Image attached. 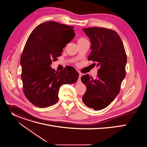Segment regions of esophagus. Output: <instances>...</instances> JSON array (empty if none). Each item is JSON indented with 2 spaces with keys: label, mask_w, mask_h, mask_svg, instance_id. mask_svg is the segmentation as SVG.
<instances>
[{
  "label": "esophagus",
  "mask_w": 147,
  "mask_h": 147,
  "mask_svg": "<svg viewBox=\"0 0 147 147\" xmlns=\"http://www.w3.org/2000/svg\"><path fill=\"white\" fill-rule=\"evenodd\" d=\"M81 76H82V75H81L80 73H79V77H78V79L77 82H78V83L81 82Z\"/></svg>",
  "instance_id": "esophagus-1"
}]
</instances>
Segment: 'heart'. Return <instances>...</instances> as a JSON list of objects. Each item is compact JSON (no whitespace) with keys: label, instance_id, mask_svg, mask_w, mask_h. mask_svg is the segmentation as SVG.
<instances>
[{"label":"heart","instance_id":"1","mask_svg":"<svg viewBox=\"0 0 147 147\" xmlns=\"http://www.w3.org/2000/svg\"><path fill=\"white\" fill-rule=\"evenodd\" d=\"M87 40L84 38H80L78 39V43H81V42H85V41H87Z\"/></svg>","mask_w":147,"mask_h":147}]
</instances>
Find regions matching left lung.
Returning a JSON list of instances; mask_svg holds the SVG:
<instances>
[{"instance_id":"1","label":"left lung","mask_w":147,"mask_h":147,"mask_svg":"<svg viewBox=\"0 0 147 147\" xmlns=\"http://www.w3.org/2000/svg\"><path fill=\"white\" fill-rule=\"evenodd\" d=\"M91 41L88 60L98 68L96 77L82 76L87 90L82 100L87 107L98 111L107 108L116 97L125 76L127 56L123 42L115 31L101 27L83 28Z\"/></svg>"}]
</instances>
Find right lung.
<instances>
[{
    "label": "right lung",
    "instance_id": "add662e5",
    "mask_svg": "<svg viewBox=\"0 0 147 147\" xmlns=\"http://www.w3.org/2000/svg\"><path fill=\"white\" fill-rule=\"evenodd\" d=\"M74 27L55 22H47L35 27L30 35L21 56L23 91L28 100L39 108H47L59 99L63 84H73L79 74L72 67L56 71L52 61L61 55L63 48L74 38ZM66 33L71 34L64 39Z\"/></svg>",
    "mask_w": 147,
    "mask_h": 147
}]
</instances>
